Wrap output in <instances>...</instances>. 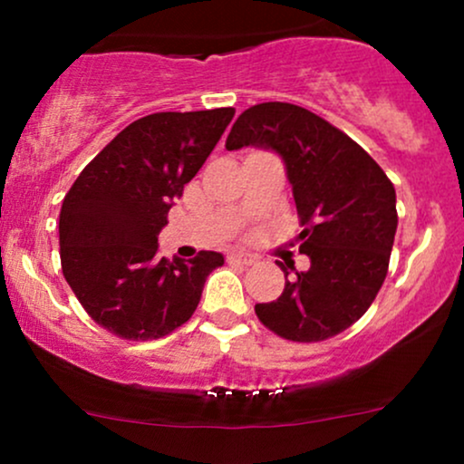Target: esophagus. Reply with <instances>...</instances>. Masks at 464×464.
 I'll return each instance as SVG.
<instances>
[{
    "label": "esophagus",
    "mask_w": 464,
    "mask_h": 464,
    "mask_svg": "<svg viewBox=\"0 0 464 464\" xmlns=\"http://www.w3.org/2000/svg\"><path fill=\"white\" fill-rule=\"evenodd\" d=\"M227 259L231 264H242V266H253L255 262H257L253 255H246V253H231Z\"/></svg>",
    "instance_id": "esophagus-1"
}]
</instances>
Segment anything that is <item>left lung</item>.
<instances>
[{
  "label": "left lung",
  "mask_w": 464,
  "mask_h": 464,
  "mask_svg": "<svg viewBox=\"0 0 464 464\" xmlns=\"http://www.w3.org/2000/svg\"><path fill=\"white\" fill-rule=\"evenodd\" d=\"M257 146L284 159L310 268L284 264L285 287L255 314L270 332L318 343L344 332L375 301L397 233V196L384 169L349 135L312 111L264 102L244 111L228 150ZM295 276H289V270Z\"/></svg>",
  "instance_id": "left-lung-1"
}]
</instances>
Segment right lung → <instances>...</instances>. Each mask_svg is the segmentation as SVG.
Wrapping results in <instances>:
<instances>
[{"instance_id":"1","label":"right lung","mask_w":464,"mask_h":464,"mask_svg":"<svg viewBox=\"0 0 464 464\" xmlns=\"http://www.w3.org/2000/svg\"><path fill=\"white\" fill-rule=\"evenodd\" d=\"M236 111L152 113L126 126L67 191L58 218L69 287L100 327L157 340L188 323L225 257H159V231Z\"/></svg>"}]
</instances>
